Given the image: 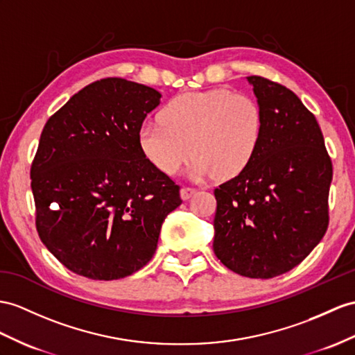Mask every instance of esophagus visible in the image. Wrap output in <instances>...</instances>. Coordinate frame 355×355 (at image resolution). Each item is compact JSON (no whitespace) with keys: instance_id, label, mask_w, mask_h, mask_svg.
<instances>
[{"instance_id":"esophagus-1","label":"esophagus","mask_w":355,"mask_h":355,"mask_svg":"<svg viewBox=\"0 0 355 355\" xmlns=\"http://www.w3.org/2000/svg\"><path fill=\"white\" fill-rule=\"evenodd\" d=\"M196 193L194 188H189V187H184L180 188V197H182V200H188L189 197Z\"/></svg>"}]
</instances>
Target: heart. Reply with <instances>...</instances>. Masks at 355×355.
Listing matches in <instances>:
<instances>
[{"label": "heart", "instance_id": "heart-1", "mask_svg": "<svg viewBox=\"0 0 355 355\" xmlns=\"http://www.w3.org/2000/svg\"><path fill=\"white\" fill-rule=\"evenodd\" d=\"M262 135L261 105L247 94L217 89L171 99L161 110L159 122L138 128L137 141L143 157L166 175H175L196 153L188 176L203 180L244 171Z\"/></svg>", "mask_w": 355, "mask_h": 355}]
</instances>
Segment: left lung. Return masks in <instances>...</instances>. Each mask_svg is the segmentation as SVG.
I'll return each mask as SVG.
<instances>
[{"label": "left lung", "mask_w": 355, "mask_h": 355, "mask_svg": "<svg viewBox=\"0 0 355 355\" xmlns=\"http://www.w3.org/2000/svg\"><path fill=\"white\" fill-rule=\"evenodd\" d=\"M263 112L261 146L244 171L215 188L214 253L250 279L291 271L328 227L333 166L315 116L292 90L247 76Z\"/></svg>", "instance_id": "8db88e82"}]
</instances>
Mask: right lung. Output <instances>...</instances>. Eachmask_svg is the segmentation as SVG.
Masks as SVG:
<instances>
[{
	"label": "right lung",
	"instance_id": "1",
	"mask_svg": "<svg viewBox=\"0 0 355 355\" xmlns=\"http://www.w3.org/2000/svg\"><path fill=\"white\" fill-rule=\"evenodd\" d=\"M161 103L148 85L105 78L49 117L31 166L36 227L67 270L92 280L128 277L157 250L179 187L138 148L137 132Z\"/></svg>",
	"mask_w": 355,
	"mask_h": 355
}]
</instances>
